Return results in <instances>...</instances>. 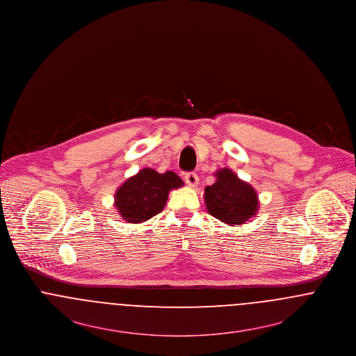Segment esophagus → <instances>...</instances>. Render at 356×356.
<instances>
[{
  "label": "esophagus",
  "instance_id": "1",
  "mask_svg": "<svg viewBox=\"0 0 356 356\" xmlns=\"http://www.w3.org/2000/svg\"><path fill=\"white\" fill-rule=\"evenodd\" d=\"M184 179H186V183L188 184V186H192V188L197 186V183H199V176L196 173H193V172L186 173Z\"/></svg>",
  "mask_w": 356,
  "mask_h": 356
}]
</instances>
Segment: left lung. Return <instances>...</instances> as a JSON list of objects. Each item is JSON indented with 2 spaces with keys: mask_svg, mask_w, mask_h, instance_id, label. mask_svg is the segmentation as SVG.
I'll return each mask as SVG.
<instances>
[{
  "mask_svg": "<svg viewBox=\"0 0 356 356\" xmlns=\"http://www.w3.org/2000/svg\"><path fill=\"white\" fill-rule=\"evenodd\" d=\"M215 177L216 181L207 186L204 193L209 215L231 227L241 225L256 216L260 202L254 186L229 168L216 170Z\"/></svg>",
  "mask_w": 356,
  "mask_h": 356,
  "instance_id": "left-lung-1",
  "label": "left lung"
}]
</instances>
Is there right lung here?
I'll return each mask as SVG.
<instances>
[{
	"mask_svg": "<svg viewBox=\"0 0 356 356\" xmlns=\"http://www.w3.org/2000/svg\"><path fill=\"white\" fill-rule=\"evenodd\" d=\"M183 186L184 181L172 170L159 173L152 168H143L118 188L115 207L127 222H144L164 209L172 189Z\"/></svg>",
	"mask_w": 356,
	"mask_h": 356,
	"instance_id": "obj_1",
	"label": "right lung"
}]
</instances>
